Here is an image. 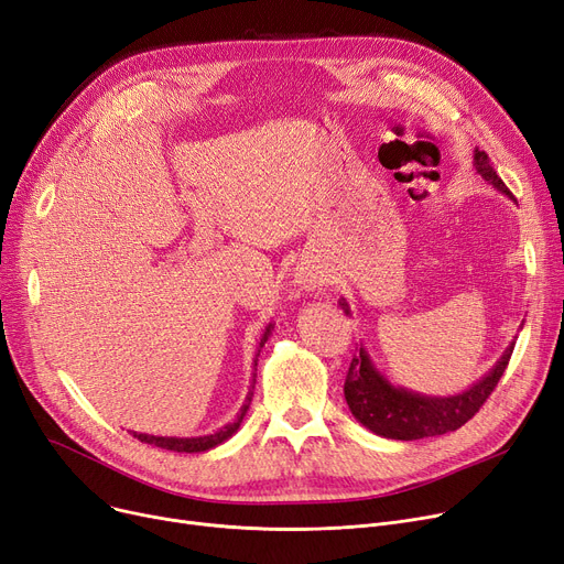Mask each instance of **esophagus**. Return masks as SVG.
I'll use <instances>...</instances> for the list:
<instances>
[{"label":"esophagus","mask_w":564,"mask_h":564,"mask_svg":"<svg viewBox=\"0 0 564 564\" xmlns=\"http://www.w3.org/2000/svg\"><path fill=\"white\" fill-rule=\"evenodd\" d=\"M295 283H297L302 290H308V292L321 290V285H323V272H321V269H317L315 264H311V262H302V264L297 267V272H295Z\"/></svg>","instance_id":"obj_1"}]
</instances>
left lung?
I'll return each mask as SVG.
<instances>
[{"mask_svg": "<svg viewBox=\"0 0 564 564\" xmlns=\"http://www.w3.org/2000/svg\"><path fill=\"white\" fill-rule=\"evenodd\" d=\"M475 170L488 182L494 184L505 195L511 193L505 182L494 170L491 159L486 152L475 150ZM343 311L350 313L348 304L340 302ZM513 352V343L498 359V364L488 371L479 382L470 389L460 391L456 397H422L417 391H408L405 387H394L373 366L369 352L359 348V355L352 357L350 369L343 384L348 408L355 414V420L369 431L391 440H420L431 435H443L460 429L465 422L473 420L479 408L491 397V391L498 387L509 357Z\"/></svg>", "mask_w": 564, "mask_h": 564, "instance_id": "1", "label": "left lung"}]
</instances>
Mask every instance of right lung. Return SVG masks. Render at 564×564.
<instances>
[{
  "mask_svg": "<svg viewBox=\"0 0 564 564\" xmlns=\"http://www.w3.org/2000/svg\"><path fill=\"white\" fill-rule=\"evenodd\" d=\"M269 332H272V325H269V327L264 329V334H262V338H260V348L267 343ZM258 355H260V350H258ZM258 355H256V364H253V366H258ZM253 384H256V373H253ZM253 384H251V389H249L247 401H243L241 410L237 412V417H235L230 424H226L224 429H218L216 433L198 435V437H163V435H147V433H135V431H133V437H138L140 443L154 445V447H161V449H170V452H186V454L207 452V449H212V447H216V445L226 443V440H228L232 433H237V429H239L241 422H243V414H247V410H249V405H251Z\"/></svg>",
  "mask_w": 564,
  "mask_h": 564,
  "instance_id": "add662e5",
  "label": "right lung"
}]
</instances>
